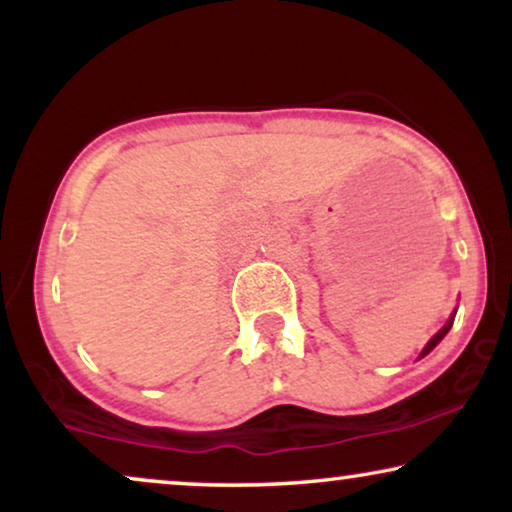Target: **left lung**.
I'll use <instances>...</instances> for the list:
<instances>
[{
	"label": "left lung",
	"instance_id": "8db88e82",
	"mask_svg": "<svg viewBox=\"0 0 512 512\" xmlns=\"http://www.w3.org/2000/svg\"><path fill=\"white\" fill-rule=\"evenodd\" d=\"M452 321H454V317H452L450 321H447V324H445L443 328H440V331H438L436 335H433V338H431L429 342H426V347H424V352H422V356H426V354H429V352H431V349H433V347H436V345H438V342L445 338V335H447V331H450V328H452Z\"/></svg>",
	"mask_w": 512,
	"mask_h": 512
}]
</instances>
